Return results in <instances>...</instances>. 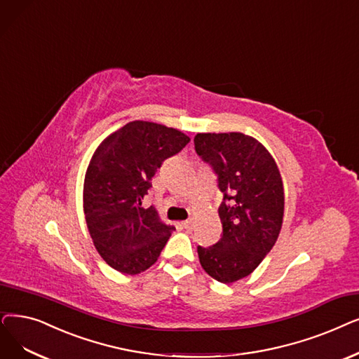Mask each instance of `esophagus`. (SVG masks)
<instances>
[{
    "instance_id": "1",
    "label": "esophagus",
    "mask_w": 359,
    "mask_h": 359,
    "mask_svg": "<svg viewBox=\"0 0 359 359\" xmlns=\"http://www.w3.org/2000/svg\"><path fill=\"white\" fill-rule=\"evenodd\" d=\"M182 226H183V229L189 230V229L194 227V222L192 220H184V222H182Z\"/></svg>"
}]
</instances>
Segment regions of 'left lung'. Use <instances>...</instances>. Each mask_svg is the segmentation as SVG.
<instances>
[{
  "label": "left lung",
  "instance_id": "left-lung-1",
  "mask_svg": "<svg viewBox=\"0 0 359 359\" xmlns=\"http://www.w3.org/2000/svg\"><path fill=\"white\" fill-rule=\"evenodd\" d=\"M195 151L217 175L222 239L198 246L202 269L220 283L251 274L274 246L283 223V182L271 154L239 132L198 133Z\"/></svg>",
  "mask_w": 359,
  "mask_h": 359
}]
</instances>
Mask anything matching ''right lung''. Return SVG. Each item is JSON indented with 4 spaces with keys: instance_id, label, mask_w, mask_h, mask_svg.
<instances>
[{
    "instance_id": "add662e5",
    "label": "right lung",
    "mask_w": 359,
    "mask_h": 359,
    "mask_svg": "<svg viewBox=\"0 0 359 359\" xmlns=\"http://www.w3.org/2000/svg\"><path fill=\"white\" fill-rule=\"evenodd\" d=\"M163 124L135 120L105 137L93 152L83 184L88 230L102 259L123 274H139L158 259L173 226L161 222L144 196L163 161L189 144Z\"/></svg>"
}]
</instances>
